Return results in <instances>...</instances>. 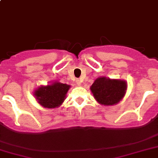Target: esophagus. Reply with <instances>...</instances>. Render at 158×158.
<instances>
[{
    "instance_id": "obj_1",
    "label": "esophagus",
    "mask_w": 158,
    "mask_h": 158,
    "mask_svg": "<svg viewBox=\"0 0 158 158\" xmlns=\"http://www.w3.org/2000/svg\"><path fill=\"white\" fill-rule=\"evenodd\" d=\"M81 80L80 79H76V83L78 84V85H81Z\"/></svg>"
}]
</instances>
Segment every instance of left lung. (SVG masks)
Instances as JSON below:
<instances>
[{"mask_svg": "<svg viewBox=\"0 0 158 158\" xmlns=\"http://www.w3.org/2000/svg\"><path fill=\"white\" fill-rule=\"evenodd\" d=\"M126 88L127 84L124 80L100 77L95 79L91 85V91L99 104L113 105L124 97Z\"/></svg>", "mask_w": 158, "mask_h": 158, "instance_id": "obj_1", "label": "left lung"}]
</instances>
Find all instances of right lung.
Wrapping results in <instances>:
<instances>
[{
	"instance_id": "1",
	"label": "right lung",
	"mask_w": 158,
	"mask_h": 158,
	"mask_svg": "<svg viewBox=\"0 0 158 158\" xmlns=\"http://www.w3.org/2000/svg\"><path fill=\"white\" fill-rule=\"evenodd\" d=\"M70 86L59 82L46 87H41L34 92L38 103L44 108H53L59 107L66 97Z\"/></svg>"
}]
</instances>
